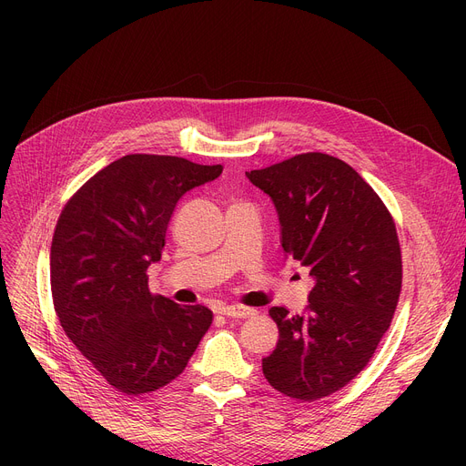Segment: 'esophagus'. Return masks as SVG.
Instances as JSON below:
<instances>
[{
	"label": "esophagus",
	"instance_id": "obj_1",
	"mask_svg": "<svg viewBox=\"0 0 466 466\" xmlns=\"http://www.w3.org/2000/svg\"><path fill=\"white\" fill-rule=\"evenodd\" d=\"M218 313L225 317H232V319H248V317H253L257 313V309L246 306H220Z\"/></svg>",
	"mask_w": 466,
	"mask_h": 466
}]
</instances>
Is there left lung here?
Segmentation results:
<instances>
[{
	"label": "left lung",
	"mask_w": 466,
	"mask_h": 466,
	"mask_svg": "<svg viewBox=\"0 0 466 466\" xmlns=\"http://www.w3.org/2000/svg\"><path fill=\"white\" fill-rule=\"evenodd\" d=\"M246 176L278 209L283 251L315 279L306 313L268 311L279 339L262 372L290 399L319 400L369 364L393 321L402 287L395 220L350 164L325 153Z\"/></svg>",
	"instance_id": "8db88e82"
}]
</instances>
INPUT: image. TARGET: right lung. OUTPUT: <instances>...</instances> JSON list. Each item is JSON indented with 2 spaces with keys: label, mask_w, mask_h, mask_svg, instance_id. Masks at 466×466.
Here are the masks:
<instances>
[{
  "label": "right lung",
  "mask_w": 466,
  "mask_h": 466,
  "mask_svg": "<svg viewBox=\"0 0 466 466\" xmlns=\"http://www.w3.org/2000/svg\"><path fill=\"white\" fill-rule=\"evenodd\" d=\"M223 166L181 157L127 155L92 176L64 206L51 246L58 321L94 369L127 395L176 380L208 332L206 306H181L149 290L181 196Z\"/></svg>",
  "instance_id": "add662e5"
}]
</instances>
